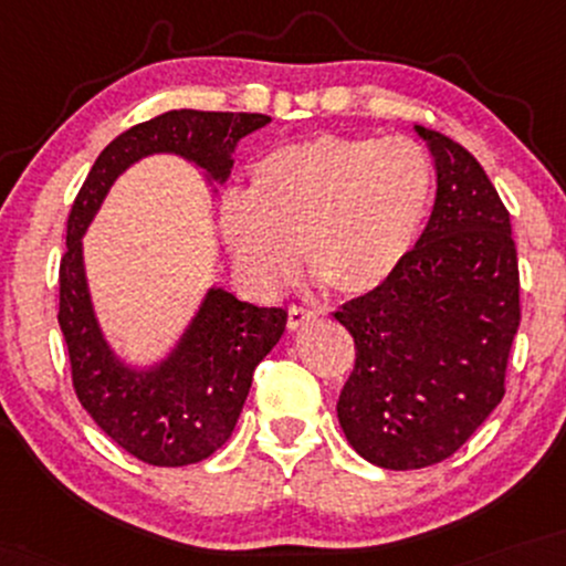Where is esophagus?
Here are the masks:
<instances>
[{"instance_id":"obj_1","label":"esophagus","mask_w":566,"mask_h":566,"mask_svg":"<svg viewBox=\"0 0 566 566\" xmlns=\"http://www.w3.org/2000/svg\"><path fill=\"white\" fill-rule=\"evenodd\" d=\"M313 322V311L301 308V305H290L287 311V326L290 329H303L305 324Z\"/></svg>"}]
</instances>
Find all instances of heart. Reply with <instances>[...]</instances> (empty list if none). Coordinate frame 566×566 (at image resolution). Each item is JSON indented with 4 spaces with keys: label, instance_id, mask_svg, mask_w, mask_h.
I'll use <instances>...</instances> for the list:
<instances>
[{
    "label": "heart",
    "instance_id": "heart-1",
    "mask_svg": "<svg viewBox=\"0 0 566 566\" xmlns=\"http://www.w3.org/2000/svg\"><path fill=\"white\" fill-rule=\"evenodd\" d=\"M432 197V163L408 136H318L263 155L248 200L221 208L237 269L263 292L301 263L335 295L358 301L403 269Z\"/></svg>",
    "mask_w": 566,
    "mask_h": 566
}]
</instances>
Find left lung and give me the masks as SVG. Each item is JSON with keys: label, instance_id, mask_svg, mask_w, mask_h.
Segmentation results:
<instances>
[{"label": "left lung", "instance_id": "obj_1", "mask_svg": "<svg viewBox=\"0 0 566 566\" xmlns=\"http://www.w3.org/2000/svg\"><path fill=\"white\" fill-rule=\"evenodd\" d=\"M413 132L438 174L430 221L387 287L335 313L356 343L339 427L358 455L398 472L438 464L478 432L503 398L520 326L509 210L474 155Z\"/></svg>", "mask_w": 566, "mask_h": 566}]
</instances>
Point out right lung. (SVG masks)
I'll list each match as a JSON object with an SVG mask.
<instances>
[{"mask_svg": "<svg viewBox=\"0 0 566 566\" xmlns=\"http://www.w3.org/2000/svg\"><path fill=\"white\" fill-rule=\"evenodd\" d=\"M265 124L271 118L261 113L202 111H171L145 120L102 149L67 216L57 322L73 387L99 430L145 464H197L231 438L255 366L284 335L287 311L258 308L210 284L171 348L149 364H134L113 348L94 311L84 234L118 176L149 155L192 163L218 195L242 136Z\"/></svg>", "mask_w": 566, "mask_h": 566, "instance_id": "add662e5", "label": "right lung"}]
</instances>
